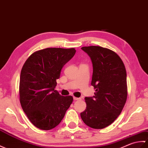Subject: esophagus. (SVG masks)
Here are the masks:
<instances>
[{
  "label": "esophagus",
  "mask_w": 148,
  "mask_h": 148,
  "mask_svg": "<svg viewBox=\"0 0 148 148\" xmlns=\"http://www.w3.org/2000/svg\"><path fill=\"white\" fill-rule=\"evenodd\" d=\"M73 99L75 101H78V100H80V98H78V97H73Z\"/></svg>",
  "instance_id": "1"
}]
</instances>
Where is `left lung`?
<instances>
[{
  "label": "left lung",
  "mask_w": 148,
  "mask_h": 148,
  "mask_svg": "<svg viewBox=\"0 0 148 148\" xmlns=\"http://www.w3.org/2000/svg\"><path fill=\"white\" fill-rule=\"evenodd\" d=\"M89 56L93 66L91 85L93 97H85L86 109L80 113L84 122L93 129L109 126L121 113L127 98V72L119 56L100 46L81 48Z\"/></svg>",
  "instance_id": "8db88e82"
}]
</instances>
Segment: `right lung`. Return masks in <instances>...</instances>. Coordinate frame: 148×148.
Listing matches in <instances>:
<instances>
[{
    "mask_svg": "<svg viewBox=\"0 0 148 148\" xmlns=\"http://www.w3.org/2000/svg\"><path fill=\"white\" fill-rule=\"evenodd\" d=\"M75 52L74 48L42 49L23 66L19 101L28 119L38 129L49 130L58 125L73 102V97L62 96L54 88L61 69Z\"/></svg>",
    "mask_w": 148,
    "mask_h": 148,
    "instance_id": "obj_1",
    "label": "right lung"
}]
</instances>
